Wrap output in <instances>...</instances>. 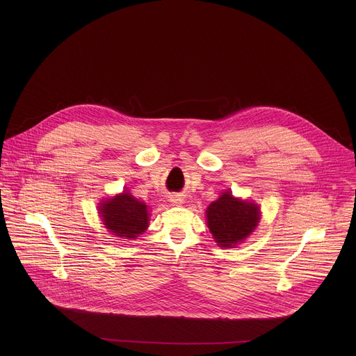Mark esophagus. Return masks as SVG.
<instances>
[{"label": "esophagus", "mask_w": 356, "mask_h": 356, "mask_svg": "<svg viewBox=\"0 0 356 356\" xmlns=\"http://www.w3.org/2000/svg\"><path fill=\"white\" fill-rule=\"evenodd\" d=\"M170 202L172 204H175V205H179V204H182V197H181V196H177V195H174V196H171V197H170Z\"/></svg>", "instance_id": "34e87169"}]
</instances>
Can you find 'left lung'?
Segmentation results:
<instances>
[{
    "label": "left lung",
    "mask_w": 356,
    "mask_h": 356,
    "mask_svg": "<svg viewBox=\"0 0 356 356\" xmlns=\"http://www.w3.org/2000/svg\"><path fill=\"white\" fill-rule=\"evenodd\" d=\"M259 207L223 193L207 208L209 232L219 247L229 248L244 241L254 232L259 220Z\"/></svg>",
    "instance_id": "8db88e82"
}]
</instances>
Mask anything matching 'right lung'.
I'll list each match as a JSON object with an SVG mask.
<instances>
[{
    "label": "right lung",
    "instance_id": "1",
    "mask_svg": "<svg viewBox=\"0 0 356 356\" xmlns=\"http://www.w3.org/2000/svg\"><path fill=\"white\" fill-rule=\"evenodd\" d=\"M100 213L105 227L118 237L136 238L149 225L147 205L134 199L129 192L102 204Z\"/></svg>",
    "mask_w": 356,
    "mask_h": 356
}]
</instances>
